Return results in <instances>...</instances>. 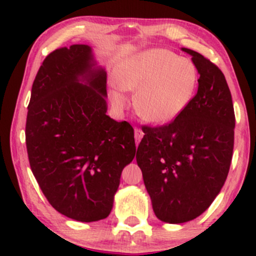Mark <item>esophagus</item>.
<instances>
[{
  "instance_id": "esophagus-1",
  "label": "esophagus",
  "mask_w": 256,
  "mask_h": 256,
  "mask_svg": "<svg viewBox=\"0 0 256 256\" xmlns=\"http://www.w3.org/2000/svg\"><path fill=\"white\" fill-rule=\"evenodd\" d=\"M143 134H143V131L140 130V128H134V140H136L137 143H140V140H142Z\"/></svg>"
}]
</instances>
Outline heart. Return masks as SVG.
<instances>
[{"mask_svg":"<svg viewBox=\"0 0 256 256\" xmlns=\"http://www.w3.org/2000/svg\"><path fill=\"white\" fill-rule=\"evenodd\" d=\"M116 82L122 89L137 91L134 107L140 118L152 124H166L192 101L198 71L190 61L168 50L154 49L122 64ZM112 98L116 104H125L119 90H114Z\"/></svg>","mask_w":256,"mask_h":256,"instance_id":"heart-1","label":"heart"}]
</instances>
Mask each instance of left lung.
I'll use <instances>...</instances> for the list:
<instances>
[{"label": "left lung", "instance_id": "obj_1", "mask_svg": "<svg viewBox=\"0 0 256 256\" xmlns=\"http://www.w3.org/2000/svg\"><path fill=\"white\" fill-rule=\"evenodd\" d=\"M200 73L198 94L171 122L143 126L136 160L161 222L180 224L212 204L230 170L234 112L224 73L192 49Z\"/></svg>", "mask_w": 256, "mask_h": 256}]
</instances>
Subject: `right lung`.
Returning <instances> with one entry per match:
<instances>
[{"label": "right lung", "mask_w": 256, "mask_h": 256, "mask_svg": "<svg viewBox=\"0 0 256 256\" xmlns=\"http://www.w3.org/2000/svg\"><path fill=\"white\" fill-rule=\"evenodd\" d=\"M94 66L85 44L50 52L32 84L25 128L44 196L58 213L84 222L110 216L122 168L136 154L132 126L106 114L107 76Z\"/></svg>", "instance_id": "1"}]
</instances>
